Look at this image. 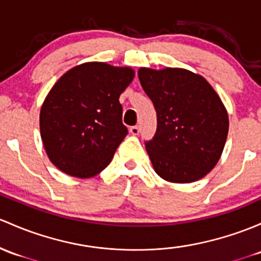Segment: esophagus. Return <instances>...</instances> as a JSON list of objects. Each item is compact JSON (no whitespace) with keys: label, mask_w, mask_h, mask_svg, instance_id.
<instances>
[{"label":"esophagus","mask_w":261,"mask_h":261,"mask_svg":"<svg viewBox=\"0 0 261 261\" xmlns=\"http://www.w3.org/2000/svg\"><path fill=\"white\" fill-rule=\"evenodd\" d=\"M130 133L133 134V135H139L140 127H139V126H131V127H130Z\"/></svg>","instance_id":"34e87169"}]
</instances>
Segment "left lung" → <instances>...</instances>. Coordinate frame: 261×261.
<instances>
[{
	"label": "left lung",
	"mask_w": 261,
	"mask_h": 261,
	"mask_svg": "<svg viewBox=\"0 0 261 261\" xmlns=\"http://www.w3.org/2000/svg\"><path fill=\"white\" fill-rule=\"evenodd\" d=\"M138 75L158 115L155 136L145 142L153 170L169 182L200 180L218 164L226 142L223 101L202 76L185 68L141 67Z\"/></svg>",
	"instance_id": "obj_1"
}]
</instances>
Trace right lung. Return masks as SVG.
<instances>
[{
    "instance_id": "add662e5",
    "label": "right lung",
    "mask_w": 261,
    "mask_h": 261,
    "mask_svg": "<svg viewBox=\"0 0 261 261\" xmlns=\"http://www.w3.org/2000/svg\"><path fill=\"white\" fill-rule=\"evenodd\" d=\"M135 71L85 62L52 86L40 111V133L51 163L71 176L100 174L127 135L120 95Z\"/></svg>"
}]
</instances>
